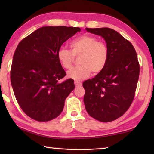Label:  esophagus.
Returning a JSON list of instances; mask_svg holds the SVG:
<instances>
[{"label": "esophagus", "instance_id": "obj_1", "mask_svg": "<svg viewBox=\"0 0 154 154\" xmlns=\"http://www.w3.org/2000/svg\"><path fill=\"white\" fill-rule=\"evenodd\" d=\"M74 84H75V87H79V86L82 85V83L79 82V81H75Z\"/></svg>", "mask_w": 154, "mask_h": 154}]
</instances>
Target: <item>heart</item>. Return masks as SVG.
Here are the masks:
<instances>
[{"label": "heart", "instance_id": "obj_1", "mask_svg": "<svg viewBox=\"0 0 154 154\" xmlns=\"http://www.w3.org/2000/svg\"><path fill=\"white\" fill-rule=\"evenodd\" d=\"M69 46L71 51L63 47L58 49L57 60L65 69L73 65L75 57H79L80 65L67 72V77L81 81L89 77L92 72L97 75L105 68L109 57V49L103 41L91 35H82L72 40Z\"/></svg>", "mask_w": 154, "mask_h": 154}]
</instances>
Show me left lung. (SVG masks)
Segmentation results:
<instances>
[{
  "label": "left lung",
  "mask_w": 154,
  "mask_h": 154,
  "mask_svg": "<svg viewBox=\"0 0 154 154\" xmlns=\"http://www.w3.org/2000/svg\"><path fill=\"white\" fill-rule=\"evenodd\" d=\"M105 40L109 57L104 70L85 81L84 103L88 114L109 122L122 116L134 99L140 74L136 51L130 41L109 28H86Z\"/></svg>",
  "instance_id": "left-lung-1"
}]
</instances>
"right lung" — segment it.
Returning a JSON list of instances; mask_svg holds the SVG:
<instances>
[{"mask_svg":"<svg viewBox=\"0 0 154 154\" xmlns=\"http://www.w3.org/2000/svg\"><path fill=\"white\" fill-rule=\"evenodd\" d=\"M80 31L77 27H42L18 44L13 56L11 81L19 106L31 119L47 122L61 113L65 100L75 85L72 79L59 83L66 73L57 52Z\"/></svg>","mask_w":154,"mask_h":154,"instance_id":"right-lung-1","label":"right lung"}]
</instances>
